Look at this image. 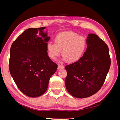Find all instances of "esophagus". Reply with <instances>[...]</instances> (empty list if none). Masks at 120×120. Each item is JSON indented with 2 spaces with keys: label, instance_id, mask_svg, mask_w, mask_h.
<instances>
[{
  "label": "esophagus",
  "instance_id": "34e87169",
  "mask_svg": "<svg viewBox=\"0 0 120 120\" xmlns=\"http://www.w3.org/2000/svg\"><path fill=\"white\" fill-rule=\"evenodd\" d=\"M64 67L63 66V65H61V64H59L58 65V67H57V70H60L61 69H63L64 68Z\"/></svg>",
  "mask_w": 120,
  "mask_h": 120
}]
</instances>
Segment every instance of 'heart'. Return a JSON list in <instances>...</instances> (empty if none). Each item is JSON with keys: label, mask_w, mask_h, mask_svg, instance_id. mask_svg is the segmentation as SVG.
Returning <instances> with one entry per match:
<instances>
[{"label": "heart", "mask_w": 120, "mask_h": 120, "mask_svg": "<svg viewBox=\"0 0 120 120\" xmlns=\"http://www.w3.org/2000/svg\"><path fill=\"white\" fill-rule=\"evenodd\" d=\"M54 41L48 42L46 46L48 56L52 60L57 59L61 50L64 60L75 63L81 59L86 48V38L74 31L59 34L54 38Z\"/></svg>", "instance_id": "heart-1"}]
</instances>
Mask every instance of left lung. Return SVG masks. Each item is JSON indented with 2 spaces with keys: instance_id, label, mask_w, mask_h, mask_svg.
Here are the masks:
<instances>
[{
  "instance_id": "1",
  "label": "left lung",
  "mask_w": 120,
  "mask_h": 120,
  "mask_svg": "<svg viewBox=\"0 0 120 120\" xmlns=\"http://www.w3.org/2000/svg\"><path fill=\"white\" fill-rule=\"evenodd\" d=\"M86 50L80 60L65 67L66 89L75 98H86L103 86L111 66L108 45L98 35L90 34Z\"/></svg>"
}]
</instances>
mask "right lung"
Returning a JSON list of instances; mask_svg holds the SVG:
<instances>
[{"label":"right lung","mask_w":120,"mask_h":120,"mask_svg":"<svg viewBox=\"0 0 120 120\" xmlns=\"http://www.w3.org/2000/svg\"><path fill=\"white\" fill-rule=\"evenodd\" d=\"M45 27L24 31L11 46L9 71L18 88L25 95L36 98L48 89L57 65L49 59L46 45L50 39Z\"/></svg>","instance_id":"right-lung-1"}]
</instances>
